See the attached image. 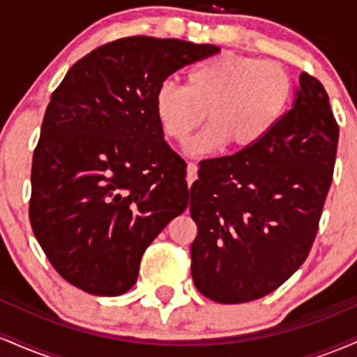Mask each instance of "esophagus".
<instances>
[{
  "label": "esophagus",
  "instance_id": "esophagus-1",
  "mask_svg": "<svg viewBox=\"0 0 357 357\" xmlns=\"http://www.w3.org/2000/svg\"><path fill=\"white\" fill-rule=\"evenodd\" d=\"M196 178H198V165L196 162H188V186L191 188Z\"/></svg>",
  "mask_w": 357,
  "mask_h": 357
}]
</instances>
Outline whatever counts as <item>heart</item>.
Masks as SVG:
<instances>
[{
    "instance_id": "b5f03b06",
    "label": "heart",
    "mask_w": 357,
    "mask_h": 357,
    "mask_svg": "<svg viewBox=\"0 0 357 357\" xmlns=\"http://www.w3.org/2000/svg\"><path fill=\"white\" fill-rule=\"evenodd\" d=\"M292 73L282 63L240 53H221L196 63L184 87L162 82L154 93V116L166 139L186 144L204 116L210 126L191 142V154L230 144L247 151L275 129L292 102Z\"/></svg>"
}]
</instances>
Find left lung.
<instances>
[{
    "instance_id": "8db88e82",
    "label": "left lung",
    "mask_w": 357,
    "mask_h": 357,
    "mask_svg": "<svg viewBox=\"0 0 357 357\" xmlns=\"http://www.w3.org/2000/svg\"><path fill=\"white\" fill-rule=\"evenodd\" d=\"M298 84L294 107L260 144L202 161L191 186L192 282L220 304L268 296L317 235L339 126L321 82L302 72Z\"/></svg>"
}]
</instances>
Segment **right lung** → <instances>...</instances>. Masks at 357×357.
<instances>
[{
    "mask_svg": "<svg viewBox=\"0 0 357 357\" xmlns=\"http://www.w3.org/2000/svg\"><path fill=\"white\" fill-rule=\"evenodd\" d=\"M215 45L127 36L82 56L53 90L31 165L30 223L53 268L93 296L136 284L146 248L186 210V162L154 93Z\"/></svg>",
    "mask_w": 357,
    "mask_h": 357,
    "instance_id": "right-lung-1",
    "label": "right lung"
}]
</instances>
